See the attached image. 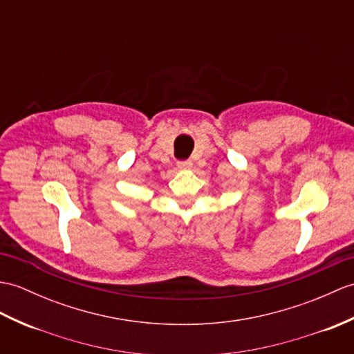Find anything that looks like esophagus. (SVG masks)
I'll return each mask as SVG.
<instances>
[{"label": "esophagus", "mask_w": 354, "mask_h": 354, "mask_svg": "<svg viewBox=\"0 0 354 354\" xmlns=\"http://www.w3.org/2000/svg\"><path fill=\"white\" fill-rule=\"evenodd\" d=\"M176 166L179 170H188V169H192L193 164H192V161L187 160V161H178Z\"/></svg>", "instance_id": "esophagus-1"}]
</instances>
